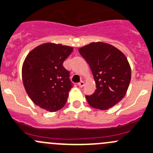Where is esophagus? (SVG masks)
<instances>
[{
    "label": "esophagus",
    "mask_w": 153,
    "mask_h": 153,
    "mask_svg": "<svg viewBox=\"0 0 153 153\" xmlns=\"http://www.w3.org/2000/svg\"><path fill=\"white\" fill-rule=\"evenodd\" d=\"M84 84H85L84 82H83V81H81V82H79V83H78V86H79L81 88L83 87V86H84Z\"/></svg>",
    "instance_id": "1"
}]
</instances>
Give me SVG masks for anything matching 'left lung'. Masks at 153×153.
Returning <instances> with one entry per match:
<instances>
[{"label": "left lung", "mask_w": 153, "mask_h": 153, "mask_svg": "<svg viewBox=\"0 0 153 153\" xmlns=\"http://www.w3.org/2000/svg\"><path fill=\"white\" fill-rule=\"evenodd\" d=\"M80 54L89 64L96 91L86 95L88 103L100 110H107L125 97L131 78L128 59L114 46L103 42H92L79 48Z\"/></svg>", "instance_id": "1"}]
</instances>
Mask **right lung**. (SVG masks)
<instances>
[{
  "label": "right lung",
  "instance_id": "obj_1",
  "mask_svg": "<svg viewBox=\"0 0 153 153\" xmlns=\"http://www.w3.org/2000/svg\"><path fill=\"white\" fill-rule=\"evenodd\" d=\"M72 50L69 46L45 43L34 48L25 58L22 69L24 87L31 100L41 108L54 112L67 102L73 83L63 62Z\"/></svg>",
  "mask_w": 153,
  "mask_h": 153
}]
</instances>
